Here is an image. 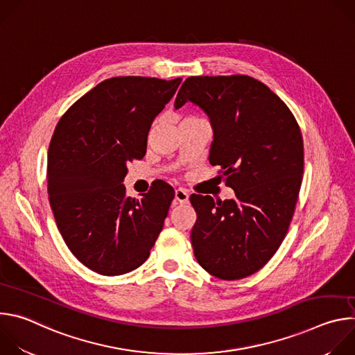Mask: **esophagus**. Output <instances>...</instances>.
Wrapping results in <instances>:
<instances>
[{"label": "esophagus", "mask_w": 355, "mask_h": 355, "mask_svg": "<svg viewBox=\"0 0 355 355\" xmlns=\"http://www.w3.org/2000/svg\"><path fill=\"white\" fill-rule=\"evenodd\" d=\"M188 199H189V195L184 188L175 189V200L177 202H180V204H185V202H188Z\"/></svg>", "instance_id": "1"}]
</instances>
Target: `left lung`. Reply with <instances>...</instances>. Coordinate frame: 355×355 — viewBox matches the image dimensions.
I'll list each match as a JSON object with an SVG mask.
<instances>
[{"label":"left lung","mask_w":355,"mask_h":355,"mask_svg":"<svg viewBox=\"0 0 355 355\" xmlns=\"http://www.w3.org/2000/svg\"><path fill=\"white\" fill-rule=\"evenodd\" d=\"M192 103L214 129L209 163L219 166L233 199L191 195V232L199 266L233 281L261 270L292 220L303 174V140L289 108L248 76L188 77L175 110Z\"/></svg>","instance_id":"left-lung-1"}]
</instances>
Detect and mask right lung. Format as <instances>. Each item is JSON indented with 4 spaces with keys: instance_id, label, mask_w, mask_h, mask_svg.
<instances>
[{
    "instance_id": "1",
    "label": "right lung",
    "mask_w": 355,
    "mask_h": 355,
    "mask_svg": "<svg viewBox=\"0 0 355 355\" xmlns=\"http://www.w3.org/2000/svg\"><path fill=\"white\" fill-rule=\"evenodd\" d=\"M181 78L114 77L99 83L59 121L47 153V193L76 259L101 275L140 267L167 218L174 189L159 182L126 196L128 163L143 159L155 118Z\"/></svg>"
}]
</instances>
